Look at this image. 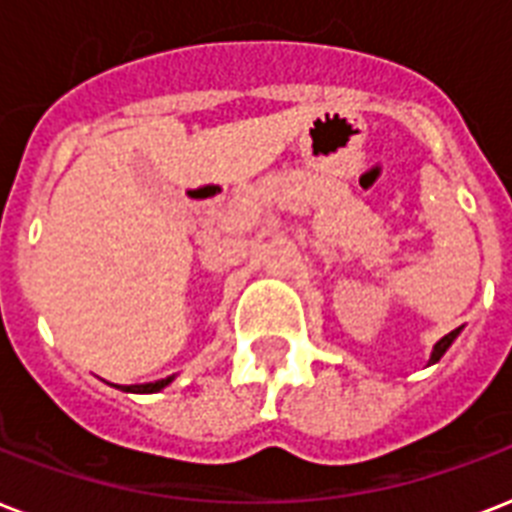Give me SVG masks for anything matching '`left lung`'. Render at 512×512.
<instances>
[{
  "label": "left lung",
  "mask_w": 512,
  "mask_h": 512,
  "mask_svg": "<svg viewBox=\"0 0 512 512\" xmlns=\"http://www.w3.org/2000/svg\"><path fill=\"white\" fill-rule=\"evenodd\" d=\"M457 335H460V329H452V332H449V335H446V337H441V340L436 342V348H433V356H430V364H436L438 358L444 356V353H446V348H449V345H452V342H454V337H457Z\"/></svg>",
  "instance_id": "8db88e82"
}]
</instances>
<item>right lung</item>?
Instances as JSON below:
<instances>
[{
    "label": "right lung",
    "mask_w": 512,
    "mask_h": 512,
    "mask_svg": "<svg viewBox=\"0 0 512 512\" xmlns=\"http://www.w3.org/2000/svg\"><path fill=\"white\" fill-rule=\"evenodd\" d=\"M172 377H167V380H156V382H146V385H127V388L122 390H132V393H156V390H162L164 385H170Z\"/></svg>",
    "instance_id": "right-lung-1"
}]
</instances>
